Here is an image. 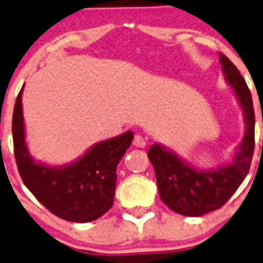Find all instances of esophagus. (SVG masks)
<instances>
[{
  "instance_id": "34e87169",
  "label": "esophagus",
  "mask_w": 263,
  "mask_h": 263,
  "mask_svg": "<svg viewBox=\"0 0 263 263\" xmlns=\"http://www.w3.org/2000/svg\"><path fill=\"white\" fill-rule=\"evenodd\" d=\"M145 139L141 136V135H135L134 138V145L135 147H139V148H144L145 147Z\"/></svg>"
}]
</instances>
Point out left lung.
I'll return each mask as SVG.
<instances>
[{
    "instance_id": "obj_1",
    "label": "left lung",
    "mask_w": 263,
    "mask_h": 263,
    "mask_svg": "<svg viewBox=\"0 0 263 263\" xmlns=\"http://www.w3.org/2000/svg\"><path fill=\"white\" fill-rule=\"evenodd\" d=\"M225 81L234 91L245 120V135L230 161L214 168H197L168 149L154 144L148 157L156 173L161 201L176 213L200 217L220 209L245 180L254 152V109L252 93L245 79L230 59L220 52Z\"/></svg>"
}]
</instances>
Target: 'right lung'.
Here are the masks:
<instances>
[{
  "mask_svg": "<svg viewBox=\"0 0 263 263\" xmlns=\"http://www.w3.org/2000/svg\"><path fill=\"white\" fill-rule=\"evenodd\" d=\"M21 88L13 112V141L18 172L29 191L51 213L70 222H91L114 204L116 168L134 139L132 131L99 141L63 165L35 161L29 152Z\"/></svg>",
  "mask_w": 263,
  "mask_h": 263,
  "instance_id": "obj_1",
  "label": "right lung"
}]
</instances>
